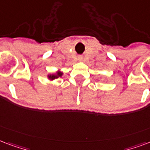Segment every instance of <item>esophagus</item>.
Wrapping results in <instances>:
<instances>
[{
	"label": "esophagus",
	"instance_id": "obj_1",
	"mask_svg": "<svg viewBox=\"0 0 150 150\" xmlns=\"http://www.w3.org/2000/svg\"><path fill=\"white\" fill-rule=\"evenodd\" d=\"M78 59H79V60H80V61H82V60H83V57H82V56H79L78 57Z\"/></svg>",
	"mask_w": 150,
	"mask_h": 150
}]
</instances>
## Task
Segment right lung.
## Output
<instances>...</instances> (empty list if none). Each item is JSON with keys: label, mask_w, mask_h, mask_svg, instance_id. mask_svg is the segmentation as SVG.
<instances>
[{"label": "right lung", "mask_w": 150, "mask_h": 150, "mask_svg": "<svg viewBox=\"0 0 150 150\" xmlns=\"http://www.w3.org/2000/svg\"><path fill=\"white\" fill-rule=\"evenodd\" d=\"M62 75V73L61 71H57L55 74H51V75H48V79L50 80H54V79H56L58 77H61Z\"/></svg>", "instance_id": "right-lung-1"}]
</instances>
